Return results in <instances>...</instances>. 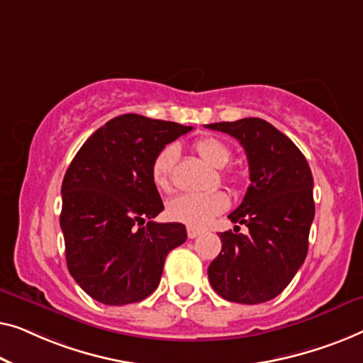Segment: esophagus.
I'll return each mask as SVG.
<instances>
[{
  "label": "esophagus",
  "mask_w": 363,
  "mask_h": 363,
  "mask_svg": "<svg viewBox=\"0 0 363 363\" xmlns=\"http://www.w3.org/2000/svg\"><path fill=\"white\" fill-rule=\"evenodd\" d=\"M201 235V230H197V228H192V227H187V237L189 238H196Z\"/></svg>",
  "instance_id": "obj_1"
}]
</instances>
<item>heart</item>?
Listing matches in <instances>:
<instances>
[{
    "mask_svg": "<svg viewBox=\"0 0 363 363\" xmlns=\"http://www.w3.org/2000/svg\"><path fill=\"white\" fill-rule=\"evenodd\" d=\"M197 155L212 167H223L230 161L232 151L227 143L213 136L201 138L196 145ZM179 156L176 145H167L157 152L151 162V179L152 184L161 192H169L172 187V169ZM227 179L238 182L240 174L237 171H228ZM228 207V197L222 191H212L203 194H181L167 202V216L172 220L186 223L192 228H202L212 220L217 213Z\"/></svg>",
    "mask_w": 363,
    "mask_h": 363,
    "instance_id": "1",
    "label": "heart"
}]
</instances>
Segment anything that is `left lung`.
<instances>
[{
  "instance_id": "1",
  "label": "left lung",
  "mask_w": 363,
  "mask_h": 363,
  "mask_svg": "<svg viewBox=\"0 0 363 363\" xmlns=\"http://www.w3.org/2000/svg\"><path fill=\"white\" fill-rule=\"evenodd\" d=\"M243 146L250 187L228 216L232 230L218 233L222 250L208 267V281L223 299L259 304L277 298L308 255L314 220L313 174L299 147L262 118L206 125ZM249 228L240 234L238 223Z\"/></svg>"
}]
</instances>
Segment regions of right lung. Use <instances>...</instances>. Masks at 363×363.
I'll return each mask as SVG.
<instances>
[{
	"label": "right lung",
	"mask_w": 363,
	"mask_h": 363,
	"mask_svg": "<svg viewBox=\"0 0 363 363\" xmlns=\"http://www.w3.org/2000/svg\"><path fill=\"white\" fill-rule=\"evenodd\" d=\"M192 126L136 113L106 121L86 140L62 181L60 228L72 278L90 298L125 306L160 284L167 253L187 238L182 223L152 220L162 212L151 162ZM147 218L146 226L142 223Z\"/></svg>",
	"instance_id": "add662e5"
}]
</instances>
